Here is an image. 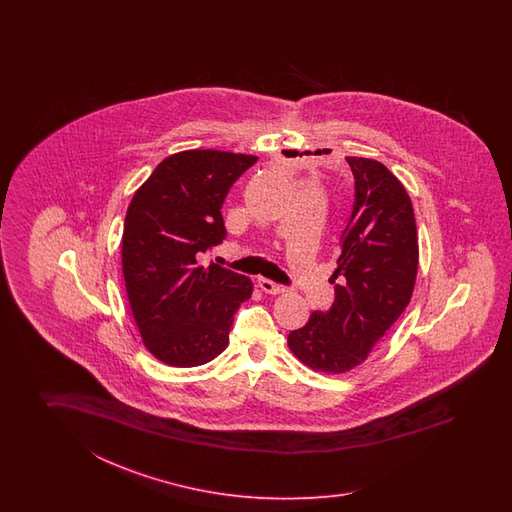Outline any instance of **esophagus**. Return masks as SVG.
Masks as SVG:
<instances>
[{
    "label": "esophagus",
    "mask_w": 512,
    "mask_h": 512,
    "mask_svg": "<svg viewBox=\"0 0 512 512\" xmlns=\"http://www.w3.org/2000/svg\"><path fill=\"white\" fill-rule=\"evenodd\" d=\"M258 287H260L263 293L267 294H280L285 291V287H283V285L272 282V280H267V278H258Z\"/></svg>",
    "instance_id": "1"
}]
</instances>
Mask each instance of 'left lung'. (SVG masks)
I'll return each instance as SVG.
<instances>
[{"label":"left lung","mask_w":512,"mask_h":512,"mask_svg":"<svg viewBox=\"0 0 512 512\" xmlns=\"http://www.w3.org/2000/svg\"><path fill=\"white\" fill-rule=\"evenodd\" d=\"M355 175V207L338 241L335 287L327 313L315 311L287 337L294 357L311 370L348 373L403 315L412 300L419 238L403 183L375 159L348 157Z\"/></svg>","instance_id":"left-lung-1"}]
</instances>
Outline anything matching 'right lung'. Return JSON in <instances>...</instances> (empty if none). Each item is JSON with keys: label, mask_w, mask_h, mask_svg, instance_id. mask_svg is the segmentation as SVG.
Masks as SVG:
<instances>
[{"label": "right lung", "mask_w": 512, "mask_h": 512, "mask_svg": "<svg viewBox=\"0 0 512 512\" xmlns=\"http://www.w3.org/2000/svg\"><path fill=\"white\" fill-rule=\"evenodd\" d=\"M256 155L185 150L166 157L131 199L122 234V272L144 348L174 368H194L229 346L234 313L252 296L251 278L199 254L225 240L230 186Z\"/></svg>", "instance_id": "1"}]
</instances>
